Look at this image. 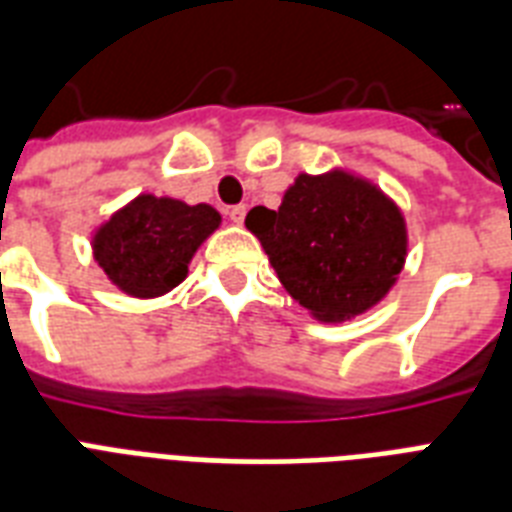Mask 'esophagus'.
I'll return each mask as SVG.
<instances>
[{"mask_svg": "<svg viewBox=\"0 0 512 512\" xmlns=\"http://www.w3.org/2000/svg\"><path fill=\"white\" fill-rule=\"evenodd\" d=\"M228 217H231V223L241 225L244 223V217H247V207H244V204H236V207L228 209Z\"/></svg>", "mask_w": 512, "mask_h": 512, "instance_id": "1", "label": "esophagus"}]
</instances>
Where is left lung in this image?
Returning <instances> with one entry per match:
<instances>
[{"instance_id": "8db88e82", "label": "left lung", "mask_w": 512, "mask_h": 512, "mask_svg": "<svg viewBox=\"0 0 512 512\" xmlns=\"http://www.w3.org/2000/svg\"><path fill=\"white\" fill-rule=\"evenodd\" d=\"M295 303L313 319L340 324L385 300L409 252L396 201L356 172H300L279 209L244 220Z\"/></svg>"}]
</instances>
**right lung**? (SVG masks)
<instances>
[{
  "instance_id": "obj_1",
  "label": "right lung",
  "mask_w": 512,
  "mask_h": 512,
  "mask_svg": "<svg viewBox=\"0 0 512 512\" xmlns=\"http://www.w3.org/2000/svg\"><path fill=\"white\" fill-rule=\"evenodd\" d=\"M220 223L209 204L140 193L92 231V257L124 295L154 300L188 276L196 249Z\"/></svg>"
}]
</instances>
